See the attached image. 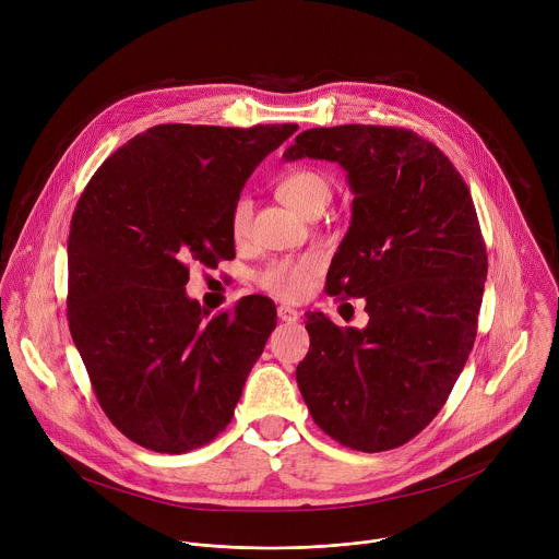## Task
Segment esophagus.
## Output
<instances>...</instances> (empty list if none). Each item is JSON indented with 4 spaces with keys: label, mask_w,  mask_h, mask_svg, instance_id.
I'll return each mask as SVG.
<instances>
[{
    "label": "esophagus",
    "mask_w": 559,
    "mask_h": 559,
    "mask_svg": "<svg viewBox=\"0 0 559 559\" xmlns=\"http://www.w3.org/2000/svg\"><path fill=\"white\" fill-rule=\"evenodd\" d=\"M276 313H278L281 321H285V323H296L298 318H300V313H298L294 307H287V305H281V307L276 309Z\"/></svg>",
    "instance_id": "esophagus-1"
}]
</instances>
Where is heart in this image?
I'll return each instance as SVG.
<instances>
[{
  "instance_id": "heart-1",
  "label": "heart",
  "mask_w": 559,
  "mask_h": 559,
  "mask_svg": "<svg viewBox=\"0 0 559 559\" xmlns=\"http://www.w3.org/2000/svg\"><path fill=\"white\" fill-rule=\"evenodd\" d=\"M276 190H278V197L289 207H294L305 216L311 214L313 210H325V205L332 201L330 179L316 170H294L281 179ZM250 221H252V201L248 197H238L229 212V229L236 241L248 234ZM316 272H318L316 257L283 259L261 270L257 274V285L276 298L296 300L307 292L309 281Z\"/></svg>"
}]
</instances>
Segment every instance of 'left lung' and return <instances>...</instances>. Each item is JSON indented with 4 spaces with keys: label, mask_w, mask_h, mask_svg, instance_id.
Instances as JSON below:
<instances>
[{
    "label": "left lung",
    "mask_w": 559,
    "mask_h": 559,
    "mask_svg": "<svg viewBox=\"0 0 559 559\" xmlns=\"http://www.w3.org/2000/svg\"><path fill=\"white\" fill-rule=\"evenodd\" d=\"M345 168L352 225L332 261V296L365 298V330L307 313L296 367L302 401L328 436L365 451L409 442L442 409L477 334L487 248L460 173L405 128L300 132L283 154Z\"/></svg>",
    "instance_id": "1"
}]
</instances>
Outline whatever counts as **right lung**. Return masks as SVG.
Masks as SVG:
<instances>
[{
    "mask_svg": "<svg viewBox=\"0 0 559 559\" xmlns=\"http://www.w3.org/2000/svg\"><path fill=\"white\" fill-rule=\"evenodd\" d=\"M296 123H164L132 136L79 197L68 236V325L110 423L156 453H186L231 420L276 328L265 296L205 321L190 263L234 257L229 212Z\"/></svg>",
    "mask_w": 559,
    "mask_h": 559,
    "instance_id": "obj_1",
    "label": "right lung"
}]
</instances>
